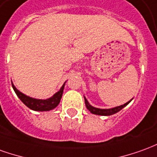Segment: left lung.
Here are the masks:
<instances>
[{"label": "left lung", "mask_w": 157, "mask_h": 157, "mask_svg": "<svg viewBox=\"0 0 157 157\" xmlns=\"http://www.w3.org/2000/svg\"><path fill=\"white\" fill-rule=\"evenodd\" d=\"M84 99H85V104H86V109H88L91 113L94 114V115H99V116H111L113 114H116L118 111H120L121 109H123L125 106H127L131 102V100H132L131 99L130 101L127 102L124 105L117 106V107H115V108H111V109H98V108H95V107H94V106H92V105H90L85 97H84Z\"/></svg>", "instance_id": "8db88e82"}]
</instances>
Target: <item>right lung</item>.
I'll return each instance as SVG.
<instances>
[{
  "label": "right lung",
  "instance_id": "add662e5",
  "mask_svg": "<svg viewBox=\"0 0 157 157\" xmlns=\"http://www.w3.org/2000/svg\"><path fill=\"white\" fill-rule=\"evenodd\" d=\"M64 84H65V82H64ZM64 84L60 88L59 91L57 92L52 97L47 98V99H37V98L29 97L21 93L20 91H18L12 82V86H13L14 92L16 93L17 97L20 98V100L28 108L33 109V110H36V111H48V110H51V109L56 108L59 104L60 99L63 95Z\"/></svg>",
  "mask_w": 157,
  "mask_h": 157
}]
</instances>
